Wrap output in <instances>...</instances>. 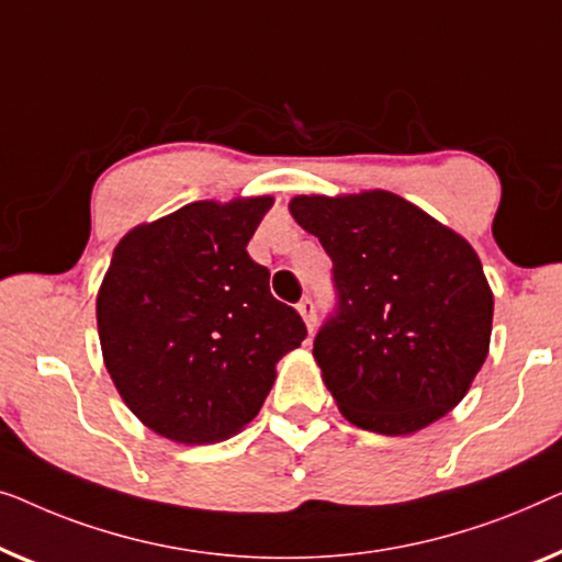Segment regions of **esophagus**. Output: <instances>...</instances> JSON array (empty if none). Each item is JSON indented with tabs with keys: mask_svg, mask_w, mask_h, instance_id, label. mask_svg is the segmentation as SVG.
Listing matches in <instances>:
<instances>
[{
	"mask_svg": "<svg viewBox=\"0 0 562 562\" xmlns=\"http://www.w3.org/2000/svg\"><path fill=\"white\" fill-rule=\"evenodd\" d=\"M297 313L303 315V321H305V326H307V330H315V303L311 297H305V300H300V305H297Z\"/></svg>",
	"mask_w": 562,
	"mask_h": 562,
	"instance_id": "34e87169",
	"label": "esophagus"
}]
</instances>
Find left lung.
Masks as SVG:
<instances>
[{
	"mask_svg": "<svg viewBox=\"0 0 562 562\" xmlns=\"http://www.w3.org/2000/svg\"><path fill=\"white\" fill-rule=\"evenodd\" d=\"M334 262L338 311L313 357L341 415L409 436L465 397L492 341L494 295L469 241L390 191L295 195Z\"/></svg>",
	"mask_w": 562,
	"mask_h": 562,
	"instance_id": "left-lung-1",
	"label": "left lung"
}]
</instances>
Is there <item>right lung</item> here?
Listing matches in <instances>:
<instances>
[{"mask_svg":"<svg viewBox=\"0 0 562 562\" xmlns=\"http://www.w3.org/2000/svg\"><path fill=\"white\" fill-rule=\"evenodd\" d=\"M272 203L195 201L116 244L97 295L101 353L124 405L157 436L183 446L236 436L307 336L247 255Z\"/></svg>","mask_w":562,"mask_h":562,"instance_id":"right-lung-1","label":"right lung"}]
</instances>
